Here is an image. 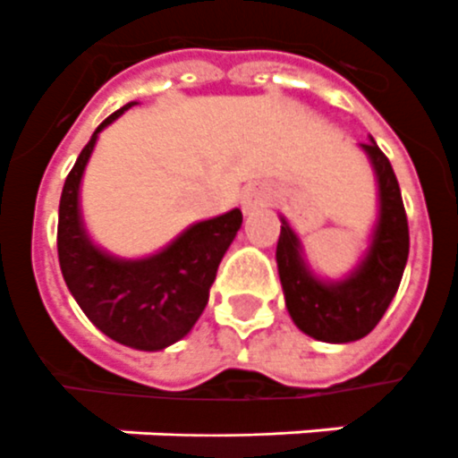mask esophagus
Here are the masks:
<instances>
[{
    "label": "esophagus",
    "mask_w": 458,
    "mask_h": 458,
    "mask_svg": "<svg viewBox=\"0 0 458 458\" xmlns=\"http://www.w3.org/2000/svg\"><path fill=\"white\" fill-rule=\"evenodd\" d=\"M242 204H244V208H247V211H254V208L261 204V197H259L257 192H247V194H244Z\"/></svg>",
    "instance_id": "34e87169"
}]
</instances>
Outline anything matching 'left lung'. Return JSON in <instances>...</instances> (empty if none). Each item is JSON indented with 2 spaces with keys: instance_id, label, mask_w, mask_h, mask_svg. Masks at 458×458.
Returning a JSON list of instances; mask_svg holds the SVG:
<instances>
[{
  "instance_id": "1",
  "label": "left lung",
  "mask_w": 458,
  "mask_h": 458,
  "mask_svg": "<svg viewBox=\"0 0 458 458\" xmlns=\"http://www.w3.org/2000/svg\"><path fill=\"white\" fill-rule=\"evenodd\" d=\"M363 152L370 157L380 187V218L373 242L349 278L323 283L301 259V244L283 218L278 237V273L287 311L301 333L320 342L361 340L380 323L404 276L409 259V223L390 158L370 140Z\"/></svg>"
}]
</instances>
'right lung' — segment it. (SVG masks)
<instances>
[{"label":"right lung","instance_id":"right-lung-1","mask_svg":"<svg viewBox=\"0 0 458 458\" xmlns=\"http://www.w3.org/2000/svg\"><path fill=\"white\" fill-rule=\"evenodd\" d=\"M131 106L132 102L114 111L97 128L68 173L59 201L56 250L64 280L85 316L111 340L157 352L182 340L201 316L223 254L242 225V211L233 208L194 223L165 250L138 261L97 250L81 221V178L99 131Z\"/></svg>","mask_w":458,"mask_h":458}]
</instances>
